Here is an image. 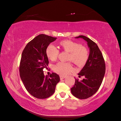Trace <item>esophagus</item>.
<instances>
[{"label":"esophagus","instance_id":"1","mask_svg":"<svg viewBox=\"0 0 121 121\" xmlns=\"http://www.w3.org/2000/svg\"><path fill=\"white\" fill-rule=\"evenodd\" d=\"M66 78V76H62V75H60V80H62V79H64L65 78Z\"/></svg>","mask_w":121,"mask_h":121}]
</instances>
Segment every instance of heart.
<instances>
[{"label": "heart", "mask_w": 121, "mask_h": 121, "mask_svg": "<svg viewBox=\"0 0 121 121\" xmlns=\"http://www.w3.org/2000/svg\"><path fill=\"white\" fill-rule=\"evenodd\" d=\"M58 46L64 52H69L68 60L72 61L76 65L82 67L89 58V51L85 46L71 40H62L58 43ZM46 55L49 60H56L59 54V50L52 45H49L46 49ZM54 72L61 75H65L73 70L71 63L58 62L53 67Z\"/></svg>", "instance_id": "1"}]
</instances>
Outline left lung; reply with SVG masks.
<instances>
[{
    "label": "left lung",
    "mask_w": 121,
    "mask_h": 121,
    "mask_svg": "<svg viewBox=\"0 0 121 121\" xmlns=\"http://www.w3.org/2000/svg\"><path fill=\"white\" fill-rule=\"evenodd\" d=\"M87 42L90 49L88 60L78 75L84 76L81 81L75 78V83L71 88L72 94L76 97L84 99L95 93L102 83L105 72V64L102 54L96 44L85 36L80 35Z\"/></svg>",
    "instance_id": "left-lung-1"
}]
</instances>
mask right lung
Masks as SVG:
<instances>
[{
    "instance_id": "right-lung-1",
    "label": "right lung",
    "mask_w": 121,
    "mask_h": 121,
    "mask_svg": "<svg viewBox=\"0 0 121 121\" xmlns=\"http://www.w3.org/2000/svg\"><path fill=\"white\" fill-rule=\"evenodd\" d=\"M56 38L40 34L28 43L22 54L20 74L28 92L39 99L47 98L54 93L60 76L52 73L44 75L43 69L49 64L46 49Z\"/></svg>"
}]
</instances>
